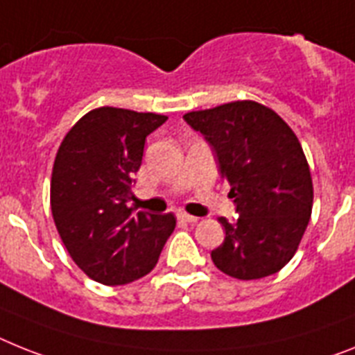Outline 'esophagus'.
Here are the masks:
<instances>
[{"mask_svg": "<svg viewBox=\"0 0 355 355\" xmlns=\"http://www.w3.org/2000/svg\"><path fill=\"white\" fill-rule=\"evenodd\" d=\"M177 218L180 220V222H187V223H196V222H198V218H196V216H191V214L184 213V211H178Z\"/></svg>", "mask_w": 355, "mask_h": 355, "instance_id": "obj_1", "label": "esophagus"}]
</instances>
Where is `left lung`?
I'll use <instances>...</instances> for the list:
<instances>
[{
  "instance_id": "obj_1",
  "label": "left lung",
  "mask_w": 355,
  "mask_h": 355,
  "mask_svg": "<svg viewBox=\"0 0 355 355\" xmlns=\"http://www.w3.org/2000/svg\"><path fill=\"white\" fill-rule=\"evenodd\" d=\"M184 121L213 148L238 220L220 216L225 238L213 263L238 279H260L291 261L312 213L311 169L287 122L254 101L189 112Z\"/></svg>"
}]
</instances>
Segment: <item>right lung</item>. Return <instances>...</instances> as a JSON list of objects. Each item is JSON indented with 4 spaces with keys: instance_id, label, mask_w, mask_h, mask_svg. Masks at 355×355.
I'll list each match as a JSON object with an SVG mask.
<instances>
[{
    "instance_id": "right-lung-1",
    "label": "right lung",
    "mask_w": 355,
    "mask_h": 355,
    "mask_svg": "<svg viewBox=\"0 0 355 355\" xmlns=\"http://www.w3.org/2000/svg\"><path fill=\"white\" fill-rule=\"evenodd\" d=\"M166 115L104 106L88 112L62 139L52 169L50 205L71 260L103 285L151 272L175 229V216L133 214V177L146 137Z\"/></svg>"
}]
</instances>
